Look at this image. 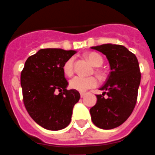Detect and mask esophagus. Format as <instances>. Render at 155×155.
Masks as SVG:
<instances>
[{"instance_id":"1","label":"esophagus","mask_w":155,"mask_h":155,"mask_svg":"<svg viewBox=\"0 0 155 155\" xmlns=\"http://www.w3.org/2000/svg\"><path fill=\"white\" fill-rule=\"evenodd\" d=\"M84 95H85V94H84V93H81V98H83V97H84Z\"/></svg>"}]
</instances>
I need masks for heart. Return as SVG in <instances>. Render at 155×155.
<instances>
[{"instance_id":"b5f03b06","label":"heart","mask_w":155,"mask_h":155,"mask_svg":"<svg viewBox=\"0 0 155 155\" xmlns=\"http://www.w3.org/2000/svg\"><path fill=\"white\" fill-rule=\"evenodd\" d=\"M87 58L94 66H101L103 64V58L101 54L95 52H91L87 54ZM63 72L65 75L71 76L74 74V58L68 59L63 64ZM98 79L94 76L84 77V76H75L70 81V87L73 90L84 92L91 88L96 87L98 85Z\"/></svg>"}]
</instances>
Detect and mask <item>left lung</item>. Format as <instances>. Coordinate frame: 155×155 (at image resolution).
<instances>
[{"label": "left lung", "mask_w": 155, "mask_h": 155, "mask_svg": "<svg viewBox=\"0 0 155 155\" xmlns=\"http://www.w3.org/2000/svg\"><path fill=\"white\" fill-rule=\"evenodd\" d=\"M91 49L106 55L111 70L101 88L104 92L96 94L97 102L90 110L91 120L99 128L111 130L121 125L136 104L141 79L139 62L135 54L120 45L104 44Z\"/></svg>", "instance_id": "left-lung-1"}]
</instances>
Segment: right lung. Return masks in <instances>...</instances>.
I'll list each match as a JSON object with an SVG mask.
<instances>
[{"mask_svg": "<svg viewBox=\"0 0 155 155\" xmlns=\"http://www.w3.org/2000/svg\"><path fill=\"white\" fill-rule=\"evenodd\" d=\"M74 51L41 49L26 60L21 74L23 102L35 123L49 130H60L71 123L72 110L81 94L66 90L63 64ZM57 92H60L59 94Z\"/></svg>", "mask_w": 155, "mask_h": 155, "instance_id": "obj_1", "label": "right lung"}]
</instances>
